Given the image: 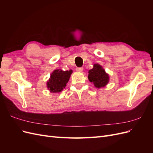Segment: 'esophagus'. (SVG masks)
Returning <instances> with one entry per match:
<instances>
[{"label": "esophagus", "mask_w": 153, "mask_h": 153, "mask_svg": "<svg viewBox=\"0 0 153 153\" xmlns=\"http://www.w3.org/2000/svg\"><path fill=\"white\" fill-rule=\"evenodd\" d=\"M76 71H78V72H82L83 70H84V69H83V68H76Z\"/></svg>", "instance_id": "obj_1"}]
</instances>
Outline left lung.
Listing matches in <instances>:
<instances>
[{"mask_svg": "<svg viewBox=\"0 0 153 153\" xmlns=\"http://www.w3.org/2000/svg\"><path fill=\"white\" fill-rule=\"evenodd\" d=\"M88 79L97 88L103 87L108 84L109 76L105 69L98 64H94L93 68L89 71Z\"/></svg>", "mask_w": 153, "mask_h": 153, "instance_id": "left-lung-1", "label": "left lung"}]
</instances>
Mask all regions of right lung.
Returning a JSON list of instances; mask_svg holds the SVG:
<instances>
[{
	"instance_id": "add662e5",
	"label": "right lung",
	"mask_w": 153,
	"mask_h": 153,
	"mask_svg": "<svg viewBox=\"0 0 153 153\" xmlns=\"http://www.w3.org/2000/svg\"><path fill=\"white\" fill-rule=\"evenodd\" d=\"M73 73L71 69L62 71L61 69H55L51 73L50 79L47 82V88L51 92H61L66 86L69 78Z\"/></svg>"
}]
</instances>
